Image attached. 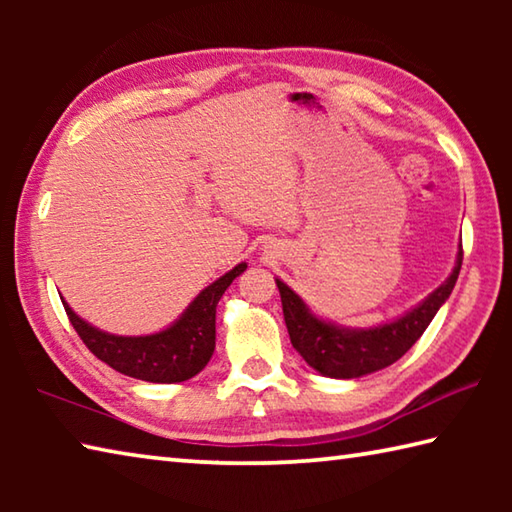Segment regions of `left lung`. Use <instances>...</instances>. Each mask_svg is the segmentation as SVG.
Instances as JSON below:
<instances>
[{"label":"left lung","mask_w":512,"mask_h":512,"mask_svg":"<svg viewBox=\"0 0 512 512\" xmlns=\"http://www.w3.org/2000/svg\"><path fill=\"white\" fill-rule=\"evenodd\" d=\"M461 264L463 248L458 250L452 275L436 291L429 293L418 307L406 311L393 323L370 329H350L327 323V320L311 314V309L296 291L289 289L282 280H275L277 289H280L284 323H287L293 348L320 375L334 379L363 377L391 366L411 350V345L429 327L436 311L445 305L458 280V273H461Z\"/></svg>","instance_id":"left-lung-1"}]
</instances>
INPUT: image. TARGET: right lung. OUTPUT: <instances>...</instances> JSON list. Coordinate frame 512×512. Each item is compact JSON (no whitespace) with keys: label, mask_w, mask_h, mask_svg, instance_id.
I'll use <instances>...</instances> for the list:
<instances>
[{"label":"right lung","mask_w":512,"mask_h":512,"mask_svg":"<svg viewBox=\"0 0 512 512\" xmlns=\"http://www.w3.org/2000/svg\"><path fill=\"white\" fill-rule=\"evenodd\" d=\"M246 271V262L232 268L194 298L176 323L149 336H117L85 323L63 300V307L76 334L94 357L108 363L121 375L176 384L198 375L212 359L216 343V305L237 275Z\"/></svg>","instance_id":"add662e5"}]
</instances>
